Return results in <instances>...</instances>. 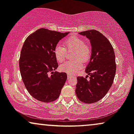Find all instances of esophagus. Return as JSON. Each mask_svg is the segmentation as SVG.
Returning a JSON list of instances; mask_svg holds the SVG:
<instances>
[{"instance_id":"obj_1","label":"esophagus","mask_w":134,"mask_h":134,"mask_svg":"<svg viewBox=\"0 0 134 134\" xmlns=\"http://www.w3.org/2000/svg\"><path fill=\"white\" fill-rule=\"evenodd\" d=\"M74 77V76H73V75L67 74V79H70V78H72V77Z\"/></svg>"}]
</instances>
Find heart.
Listing matches in <instances>:
<instances>
[{
	"label": "heart",
	"instance_id": "heart-1",
	"mask_svg": "<svg viewBox=\"0 0 134 134\" xmlns=\"http://www.w3.org/2000/svg\"><path fill=\"white\" fill-rule=\"evenodd\" d=\"M64 46L67 51H73L72 58L73 60L68 61L60 66V69L69 74H74L82 67V62H86L91 55L90 47L78 36H71L64 41ZM55 57L58 62H64L65 58L66 51L60 44L55 46L53 50Z\"/></svg>",
	"mask_w": 134,
	"mask_h": 134
}]
</instances>
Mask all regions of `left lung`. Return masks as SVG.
<instances>
[{"instance_id": "left-lung-1", "label": "left lung", "mask_w": 134, "mask_h": 134, "mask_svg": "<svg viewBox=\"0 0 134 134\" xmlns=\"http://www.w3.org/2000/svg\"><path fill=\"white\" fill-rule=\"evenodd\" d=\"M79 34L88 38L92 48L85 70L87 75L86 77H77L76 94L82 102L93 103L102 99L113 84L116 72L115 52L108 40L98 31L88 30Z\"/></svg>"}]
</instances>
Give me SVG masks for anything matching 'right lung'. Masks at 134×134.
Instances as JSON below:
<instances>
[{"label":"right lung","instance_id":"1","mask_svg":"<svg viewBox=\"0 0 134 134\" xmlns=\"http://www.w3.org/2000/svg\"><path fill=\"white\" fill-rule=\"evenodd\" d=\"M69 33L40 28L23 44L19 59L21 77L29 93L38 101L56 100L65 84L67 74L55 71L58 65L53 50Z\"/></svg>","mask_w":134,"mask_h":134}]
</instances>
